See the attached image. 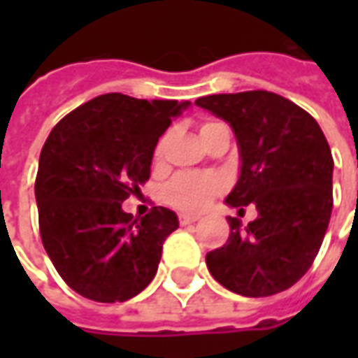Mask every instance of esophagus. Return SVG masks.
I'll list each match as a JSON object with an SVG mask.
<instances>
[{
	"instance_id": "esophagus-1",
	"label": "esophagus",
	"mask_w": 358,
	"mask_h": 358,
	"mask_svg": "<svg viewBox=\"0 0 358 358\" xmlns=\"http://www.w3.org/2000/svg\"><path fill=\"white\" fill-rule=\"evenodd\" d=\"M180 224H194V222H197L199 220V215H189V213H182L180 215Z\"/></svg>"
}]
</instances>
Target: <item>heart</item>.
<instances>
[{
	"instance_id": "b5f03b06",
	"label": "heart",
	"mask_w": 358,
	"mask_h": 358,
	"mask_svg": "<svg viewBox=\"0 0 358 358\" xmlns=\"http://www.w3.org/2000/svg\"><path fill=\"white\" fill-rule=\"evenodd\" d=\"M220 122H203L201 134L215 128ZM163 153V141L157 145L155 157L159 159ZM224 187L222 178L215 174H199V172H187V174H178L164 189V199L171 203L172 207L180 210H201L215 195Z\"/></svg>"
}]
</instances>
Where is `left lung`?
<instances>
[{
  "label": "left lung",
  "instance_id": "8db88e82",
  "mask_svg": "<svg viewBox=\"0 0 358 358\" xmlns=\"http://www.w3.org/2000/svg\"><path fill=\"white\" fill-rule=\"evenodd\" d=\"M195 105L232 126L240 178L226 205L259 217L241 226L228 217L230 238L207 253L213 278L245 297L292 287L318 255L331 215L334 159L320 126L282 95L255 90L199 97Z\"/></svg>",
  "mask_w": 358,
  "mask_h": 358
}]
</instances>
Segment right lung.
<instances>
[{
  "label": "right lung",
  "instance_id": "1",
  "mask_svg": "<svg viewBox=\"0 0 358 358\" xmlns=\"http://www.w3.org/2000/svg\"><path fill=\"white\" fill-rule=\"evenodd\" d=\"M189 105L99 95L69 113L43 143L36 176L40 236L59 276L82 297L122 303L155 278L178 217L155 207L134 218L122 201L140 194L157 141Z\"/></svg>",
  "mask_w": 358,
  "mask_h": 358
}]
</instances>
